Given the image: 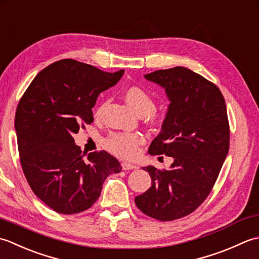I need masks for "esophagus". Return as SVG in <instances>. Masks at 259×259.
<instances>
[{
	"label": "esophagus",
	"mask_w": 259,
	"mask_h": 259,
	"mask_svg": "<svg viewBox=\"0 0 259 259\" xmlns=\"http://www.w3.org/2000/svg\"><path fill=\"white\" fill-rule=\"evenodd\" d=\"M122 168H123V170H125V171L134 170V168H136V165L131 164V163H127V162H124V163H122Z\"/></svg>",
	"instance_id": "34e87169"
}]
</instances>
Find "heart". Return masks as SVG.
Returning a JSON list of instances; mask_svg holds the SVG:
<instances>
[{
    "instance_id": "heart-1",
    "label": "heart",
    "mask_w": 259,
    "mask_h": 259,
    "mask_svg": "<svg viewBox=\"0 0 259 259\" xmlns=\"http://www.w3.org/2000/svg\"><path fill=\"white\" fill-rule=\"evenodd\" d=\"M127 103L139 114H146L150 119L159 118V113L154 109L155 100L153 95L141 86H131L125 91ZM104 105H100L95 110V116L102 115ZM145 137L137 132H112L103 139V146L113 154L122 159H133L139 153L140 146L144 144Z\"/></svg>"
}]
</instances>
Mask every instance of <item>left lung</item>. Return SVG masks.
<instances>
[{
  "instance_id": "8db88e82",
  "label": "left lung",
  "mask_w": 259,
  "mask_h": 259,
  "mask_svg": "<svg viewBox=\"0 0 259 259\" xmlns=\"http://www.w3.org/2000/svg\"><path fill=\"white\" fill-rule=\"evenodd\" d=\"M145 78L164 87L171 100L149 153L174 162L170 170L144 168L152 186L135 198V204L153 219L172 221L200 207L217 181L229 151L228 115L220 89L187 68L157 70Z\"/></svg>"
}]
</instances>
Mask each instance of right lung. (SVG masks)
<instances>
[{"mask_svg":"<svg viewBox=\"0 0 259 259\" xmlns=\"http://www.w3.org/2000/svg\"><path fill=\"white\" fill-rule=\"evenodd\" d=\"M123 73L62 59L41 70L20 99L14 125L21 166L35 196L56 212L89 209L105 179L122 170L107 152L82 153L72 135L94 122L98 95Z\"/></svg>","mask_w":259,"mask_h":259,"instance_id":"1","label":"right lung"}]
</instances>
